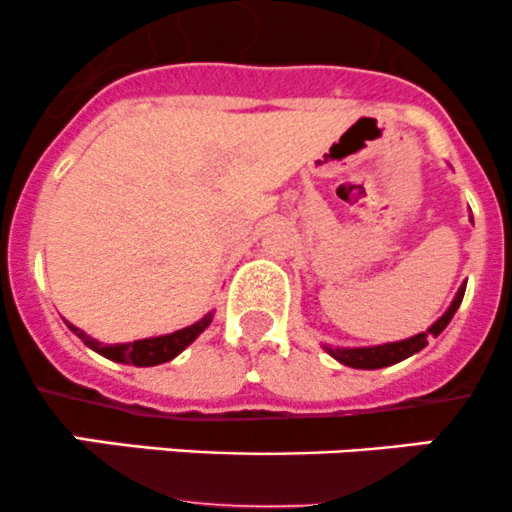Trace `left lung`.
Listing matches in <instances>:
<instances>
[{
	"label": "left lung",
	"instance_id": "1",
	"mask_svg": "<svg viewBox=\"0 0 512 512\" xmlns=\"http://www.w3.org/2000/svg\"><path fill=\"white\" fill-rule=\"evenodd\" d=\"M463 292H466V285L458 289L456 299H453V304L448 307V312L443 314L441 319H438L436 324H433L428 332L423 334H416V337L411 339H404V342H394V344H381V347H364V349H329V354L337 356L342 364L347 366H354V369H381V366H391L396 364V361L406 359V356L421 352L423 347L428 344V337H438V334L443 332V329L448 327V322L453 319V314H456V309L461 307V299H463Z\"/></svg>",
	"mask_w": 512,
	"mask_h": 512
}]
</instances>
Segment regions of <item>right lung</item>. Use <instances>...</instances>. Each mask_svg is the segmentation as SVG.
I'll list each match as a JSON object with an SVG mask.
<instances>
[{
    "label": "right lung",
    "instance_id": "add662e5",
    "mask_svg": "<svg viewBox=\"0 0 512 512\" xmlns=\"http://www.w3.org/2000/svg\"><path fill=\"white\" fill-rule=\"evenodd\" d=\"M210 322H213V317L208 314V317H203L200 322H195L193 327L178 329V332L165 334V337L138 339V342L133 344H101L96 342V339L86 337V334L81 332V329H76L74 324H69V329L86 344V347H91L94 352L106 356V359L121 361V364H133V366H156V364H163V361H170L173 356L183 352L188 344H193L195 337H198Z\"/></svg>",
    "mask_w": 512,
    "mask_h": 512
}]
</instances>
